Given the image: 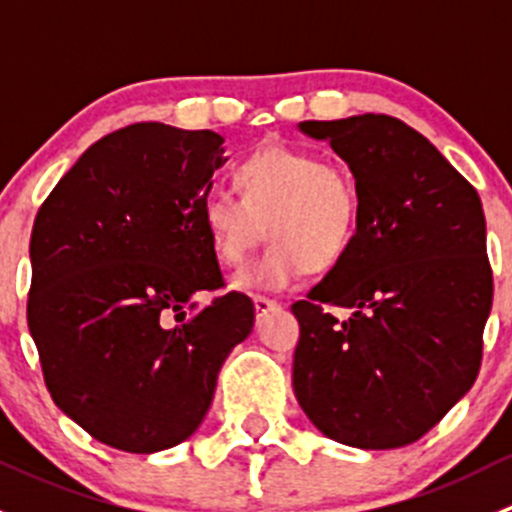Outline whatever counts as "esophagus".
<instances>
[{"instance_id":"34e87169","label":"esophagus","mask_w":512,"mask_h":512,"mask_svg":"<svg viewBox=\"0 0 512 512\" xmlns=\"http://www.w3.org/2000/svg\"><path fill=\"white\" fill-rule=\"evenodd\" d=\"M252 302H255V312H257V317H265V314L277 312V309H280V302H275V299L255 297V299H252Z\"/></svg>"}]
</instances>
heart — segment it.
Instances as JSON below:
<instances>
[{"mask_svg": "<svg viewBox=\"0 0 512 512\" xmlns=\"http://www.w3.org/2000/svg\"><path fill=\"white\" fill-rule=\"evenodd\" d=\"M240 193H213L203 227L220 265L240 267L262 232L270 245L235 275L245 292H282L304 272H329L349 255L359 227V190L347 168L302 148L265 146L235 165Z\"/></svg>", "mask_w": 512, "mask_h": 512, "instance_id": "b5f03b06", "label": "heart"}]
</instances>
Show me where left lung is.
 <instances>
[{
    "label": "left lung",
    "instance_id": "left-lung-1",
    "mask_svg": "<svg viewBox=\"0 0 512 512\" xmlns=\"http://www.w3.org/2000/svg\"><path fill=\"white\" fill-rule=\"evenodd\" d=\"M299 131L349 165L361 215L349 255L292 304L294 396L332 441L366 451L409 446L478 376L493 304L483 205L399 118L302 121ZM329 306L353 314L337 320Z\"/></svg>",
    "mask_w": 512,
    "mask_h": 512
}]
</instances>
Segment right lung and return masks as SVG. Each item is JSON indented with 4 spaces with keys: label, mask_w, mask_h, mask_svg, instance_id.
Wrapping results in <instances>:
<instances>
[{
    "label": "right lung",
    "mask_w": 512,
    "mask_h": 512,
    "mask_svg": "<svg viewBox=\"0 0 512 512\" xmlns=\"http://www.w3.org/2000/svg\"><path fill=\"white\" fill-rule=\"evenodd\" d=\"M225 138L133 123L56 183L32 230L29 332L54 404L128 453L178 446L213 404L255 304L223 287L203 227Z\"/></svg>",
    "instance_id": "1"
}]
</instances>
